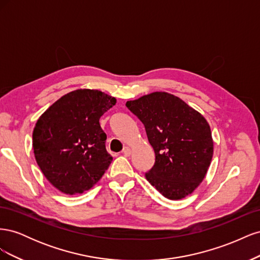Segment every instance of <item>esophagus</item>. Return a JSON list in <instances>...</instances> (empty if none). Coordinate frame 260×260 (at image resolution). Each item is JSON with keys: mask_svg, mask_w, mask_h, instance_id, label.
Listing matches in <instances>:
<instances>
[{"mask_svg": "<svg viewBox=\"0 0 260 260\" xmlns=\"http://www.w3.org/2000/svg\"><path fill=\"white\" fill-rule=\"evenodd\" d=\"M122 154H123L124 156H130V154H131V149H130V147L125 146V147L122 149Z\"/></svg>", "mask_w": 260, "mask_h": 260, "instance_id": "esophagus-1", "label": "esophagus"}]
</instances>
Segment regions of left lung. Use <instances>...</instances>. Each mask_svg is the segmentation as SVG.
<instances>
[{"mask_svg":"<svg viewBox=\"0 0 260 260\" xmlns=\"http://www.w3.org/2000/svg\"><path fill=\"white\" fill-rule=\"evenodd\" d=\"M144 124L155 152L154 166L145 178L169 200L191 194L205 178L214 142L208 122L181 99L154 92L125 103Z\"/></svg>","mask_w":260,"mask_h":260,"instance_id":"1","label":"left lung"}]
</instances>
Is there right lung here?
I'll list each match as a JSON object with an SVG mask.
<instances>
[{"label": "right lung", "mask_w": 260, "mask_h": 260, "mask_svg": "<svg viewBox=\"0 0 260 260\" xmlns=\"http://www.w3.org/2000/svg\"><path fill=\"white\" fill-rule=\"evenodd\" d=\"M116 99L89 89L76 90L50 106L32 133L38 166L60 192L88 191L104 175L113 157L106 151V135L100 118Z\"/></svg>", "instance_id": "add662e5"}]
</instances>
